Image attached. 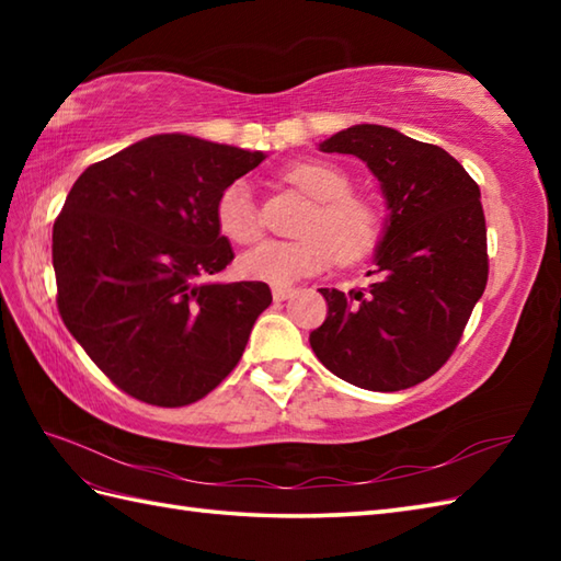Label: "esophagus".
Wrapping results in <instances>:
<instances>
[{
    "mask_svg": "<svg viewBox=\"0 0 561 561\" xmlns=\"http://www.w3.org/2000/svg\"><path fill=\"white\" fill-rule=\"evenodd\" d=\"M294 296V289H287V287H274L272 289V299L274 301H287Z\"/></svg>",
    "mask_w": 561,
    "mask_h": 561,
    "instance_id": "34e87169",
    "label": "esophagus"
}]
</instances>
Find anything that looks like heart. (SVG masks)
I'll return each instance as SVG.
<instances>
[{"label":"heart","mask_w":561,"mask_h":561,"mask_svg":"<svg viewBox=\"0 0 561 561\" xmlns=\"http://www.w3.org/2000/svg\"><path fill=\"white\" fill-rule=\"evenodd\" d=\"M282 181L313 199L294 243H260L238 260L243 277L255 282L287 284L340 265L362 262L383 238V214L374 202L352 193L347 173L323 161H296L282 169ZM219 231L233 243H253L260 238V217L253 193L245 181H233L221 190L214 207Z\"/></svg>","instance_id":"heart-1"}]
</instances>
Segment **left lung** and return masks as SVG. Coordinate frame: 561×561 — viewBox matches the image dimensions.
Listing matches in <instances>:
<instances>
[{
	"label": "left lung",
	"mask_w": 561,
	"mask_h": 561,
	"mask_svg": "<svg viewBox=\"0 0 561 561\" xmlns=\"http://www.w3.org/2000/svg\"><path fill=\"white\" fill-rule=\"evenodd\" d=\"M354 153L383 185L390 224L368 289H320L325 323L311 332L316 356L337 378L378 392L422 383L456 352L490 277L480 185L436 145L380 125L325 139Z\"/></svg>",
	"instance_id": "8db88e82"
}]
</instances>
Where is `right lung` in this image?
I'll return each mask as SVG.
<instances>
[{
	"label": "right lung",
	"instance_id": "1",
	"mask_svg": "<svg viewBox=\"0 0 561 561\" xmlns=\"http://www.w3.org/2000/svg\"><path fill=\"white\" fill-rule=\"evenodd\" d=\"M260 151L159 135L91 163L53 226L57 311L101 371L157 408L197 402L229 376L265 282L207 284L233 260L214 207Z\"/></svg>",
	"mask_w": 561,
	"mask_h": 561
}]
</instances>
